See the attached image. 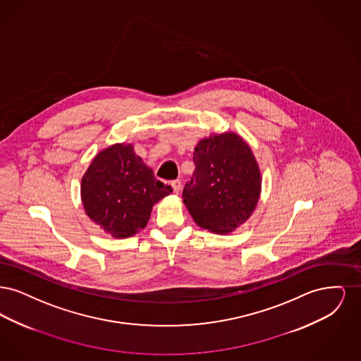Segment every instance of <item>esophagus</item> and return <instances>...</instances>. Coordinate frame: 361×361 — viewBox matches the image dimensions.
I'll use <instances>...</instances> for the list:
<instances>
[{
	"mask_svg": "<svg viewBox=\"0 0 361 361\" xmlns=\"http://www.w3.org/2000/svg\"><path fill=\"white\" fill-rule=\"evenodd\" d=\"M171 185H172L174 193H178V192L181 190V188H183V183H181V180H173L172 183H171Z\"/></svg>",
	"mask_w": 361,
	"mask_h": 361,
	"instance_id": "34e87169",
	"label": "esophagus"
}]
</instances>
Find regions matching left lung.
<instances>
[{
  "label": "left lung",
  "mask_w": 361,
  "mask_h": 361,
  "mask_svg": "<svg viewBox=\"0 0 361 361\" xmlns=\"http://www.w3.org/2000/svg\"><path fill=\"white\" fill-rule=\"evenodd\" d=\"M193 162L195 172L183 190L193 221L218 234L247 221L261 192V174L247 143L234 133L202 139Z\"/></svg>",
  "instance_id": "left-lung-1"
}]
</instances>
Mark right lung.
Wrapping results in <instances>:
<instances>
[{"label": "right lung", "mask_w": 361, "mask_h": 361, "mask_svg": "<svg viewBox=\"0 0 361 361\" xmlns=\"http://www.w3.org/2000/svg\"><path fill=\"white\" fill-rule=\"evenodd\" d=\"M172 192L134 153L133 145H114L94 157L81 181L87 216L115 238L143 228L157 202Z\"/></svg>", "instance_id": "obj_1"}]
</instances>
